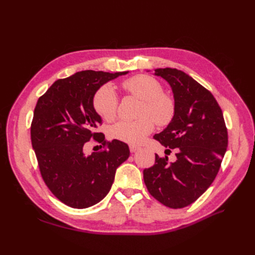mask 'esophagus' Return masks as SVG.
<instances>
[{"label": "esophagus", "instance_id": "34e87169", "mask_svg": "<svg viewBox=\"0 0 255 255\" xmlns=\"http://www.w3.org/2000/svg\"><path fill=\"white\" fill-rule=\"evenodd\" d=\"M141 148L139 145H135V144H132V145H129V151H130V153H135V152H137L138 150H140Z\"/></svg>", "mask_w": 255, "mask_h": 255}]
</instances>
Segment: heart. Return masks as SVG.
<instances>
[{
    "label": "heart",
    "mask_w": 255,
    "mask_h": 255,
    "mask_svg": "<svg viewBox=\"0 0 255 255\" xmlns=\"http://www.w3.org/2000/svg\"><path fill=\"white\" fill-rule=\"evenodd\" d=\"M123 88L143 100L140 116L136 121H120L111 128L115 139L128 143H139L154 128V120L160 126L171 121L174 114L172 99L163 94L160 83L149 75H136L123 83ZM96 112L106 121H112L117 115L118 98L113 86L105 85L94 97Z\"/></svg>",
    "instance_id": "heart-1"
}]
</instances>
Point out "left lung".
Wrapping results in <instances>:
<instances>
[{
    "instance_id": "obj_1",
    "label": "left lung",
    "mask_w": 255,
    "mask_h": 255,
    "mask_svg": "<svg viewBox=\"0 0 255 255\" xmlns=\"http://www.w3.org/2000/svg\"><path fill=\"white\" fill-rule=\"evenodd\" d=\"M154 75L170 85L174 114L153 138L168 152L176 149V160L168 163V156L155 154V164L143 170V181L161 204L182 208L194 203L214 182L228 148V130L214 96L191 76L172 68L155 69Z\"/></svg>"
}]
</instances>
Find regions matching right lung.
<instances>
[{"mask_svg": "<svg viewBox=\"0 0 255 255\" xmlns=\"http://www.w3.org/2000/svg\"><path fill=\"white\" fill-rule=\"evenodd\" d=\"M123 72L86 70L57 80L38 99L30 139L44 183L61 202L73 208L97 204L109 194L117 168L129 156L128 145L106 142L95 129L102 123L94 107L100 87ZM94 137L106 149L86 157L82 148Z\"/></svg>", "mask_w": 255, "mask_h": 255, "instance_id": "right-lung-1", "label": "right lung"}]
</instances>
